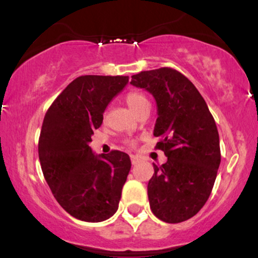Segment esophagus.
<instances>
[{"mask_svg":"<svg viewBox=\"0 0 258 258\" xmlns=\"http://www.w3.org/2000/svg\"><path fill=\"white\" fill-rule=\"evenodd\" d=\"M131 162H132V165L138 164V162H139V158H138V156H136V155H131Z\"/></svg>","mask_w":258,"mask_h":258,"instance_id":"obj_1","label":"esophagus"}]
</instances>
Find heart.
<instances>
[{"mask_svg":"<svg viewBox=\"0 0 258 258\" xmlns=\"http://www.w3.org/2000/svg\"><path fill=\"white\" fill-rule=\"evenodd\" d=\"M125 100L127 105L131 108V110L135 112V114H138L142 109L146 108V106H149V100H148L147 97L144 96L142 92H138V91L128 92V93L125 96Z\"/></svg>","mask_w":258,"mask_h":258,"instance_id":"heart-1","label":"heart"}]
</instances>
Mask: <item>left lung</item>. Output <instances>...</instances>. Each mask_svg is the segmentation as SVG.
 <instances>
[{
	"mask_svg": "<svg viewBox=\"0 0 258 258\" xmlns=\"http://www.w3.org/2000/svg\"><path fill=\"white\" fill-rule=\"evenodd\" d=\"M131 84L153 94L158 105L155 149L167 156L154 164L148 183L150 209L159 220L179 223L205 205L221 164L215 119L197 87L172 68L141 72Z\"/></svg>",
	"mask_w": 258,
	"mask_h": 258,
	"instance_id": "8db88e82",
	"label": "left lung"
}]
</instances>
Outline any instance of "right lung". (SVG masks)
Masks as SVG:
<instances>
[{"mask_svg": "<svg viewBox=\"0 0 258 258\" xmlns=\"http://www.w3.org/2000/svg\"><path fill=\"white\" fill-rule=\"evenodd\" d=\"M127 82L128 76H80L44 115L38 139L41 168L59 205L78 220L105 221L119 207L130 156L120 150L94 155L88 144L106 105Z\"/></svg>", "mask_w": 258, "mask_h": 258, "instance_id": "obj_1", "label": "right lung"}]
</instances>
